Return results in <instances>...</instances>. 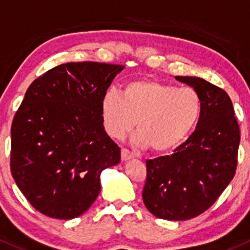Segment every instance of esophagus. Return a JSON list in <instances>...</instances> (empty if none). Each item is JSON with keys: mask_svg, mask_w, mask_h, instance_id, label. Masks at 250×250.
I'll return each mask as SVG.
<instances>
[{"mask_svg": "<svg viewBox=\"0 0 250 250\" xmlns=\"http://www.w3.org/2000/svg\"><path fill=\"white\" fill-rule=\"evenodd\" d=\"M133 157V155L131 154L130 151H128V150H126V149H122V160L123 161H128V160H131V158Z\"/></svg>", "mask_w": 250, "mask_h": 250, "instance_id": "34e87169", "label": "esophagus"}]
</instances>
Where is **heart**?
Here are the masks:
<instances>
[{
	"label": "heart",
	"instance_id": "heart-1",
	"mask_svg": "<svg viewBox=\"0 0 250 250\" xmlns=\"http://www.w3.org/2000/svg\"><path fill=\"white\" fill-rule=\"evenodd\" d=\"M201 98L192 88H178L155 80H137L125 85L122 95L108 90L101 100L106 133L123 138L135 127L133 143L165 154L179 146L195 127L201 114Z\"/></svg>",
	"mask_w": 250,
	"mask_h": 250
}]
</instances>
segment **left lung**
Returning a JSON list of instances; mask_svg holds the SVG:
<instances>
[{"label": "left lung", "instance_id": "left-lung-1", "mask_svg": "<svg viewBox=\"0 0 250 250\" xmlns=\"http://www.w3.org/2000/svg\"><path fill=\"white\" fill-rule=\"evenodd\" d=\"M201 98L195 131L170 156L146 161L143 201L154 216L186 221L208 210L230 184L237 167L240 127L225 90L190 76H175Z\"/></svg>", "mask_w": 250, "mask_h": 250}]
</instances>
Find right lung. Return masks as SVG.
Returning a JSON list of instances; mask_svg holds the SVG:
<instances>
[{
    "label": "right lung",
    "instance_id": "right-lung-1",
    "mask_svg": "<svg viewBox=\"0 0 250 250\" xmlns=\"http://www.w3.org/2000/svg\"><path fill=\"white\" fill-rule=\"evenodd\" d=\"M124 65L75 62L32 82L12 124L10 170L36 210L56 219L84 213L120 147L104 128L101 100Z\"/></svg>",
    "mask_w": 250,
    "mask_h": 250
}]
</instances>
